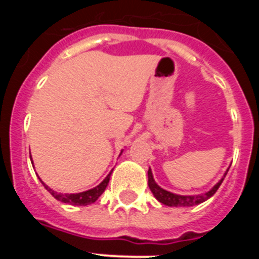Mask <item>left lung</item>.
Instances as JSON below:
<instances>
[{"label":"left lung","mask_w":259,"mask_h":259,"mask_svg":"<svg viewBox=\"0 0 259 259\" xmlns=\"http://www.w3.org/2000/svg\"><path fill=\"white\" fill-rule=\"evenodd\" d=\"M228 170H230V167L226 170L224 175L222 176V179L219 180V182L217 183V184L210 189V191H207L206 193H202V194H188V196H183V194H176V193H172V192L166 191V189L161 188V187L155 183L154 178H153V172L150 168L149 171H148V184H149V188L150 191H152V193L154 194V197L157 198L161 203L166 205V206L191 207V206H194V205H198V203L205 202V201L209 200L211 196H214V193L218 191L222 182H223L226 175H227Z\"/></svg>","instance_id":"left-lung-1"}]
</instances>
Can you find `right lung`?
Here are the masks:
<instances>
[{"mask_svg":"<svg viewBox=\"0 0 259 259\" xmlns=\"http://www.w3.org/2000/svg\"><path fill=\"white\" fill-rule=\"evenodd\" d=\"M123 153V150L120 152V154ZM31 162L33 163V161H32V157H31ZM111 172H113V170L110 171L109 175L105 178L104 180H102L100 184L97 185V187H95V188L92 189H88V191H84V192H80V193H58V192L53 191L52 188H49L47 184H45L42 180L40 179V182L42 183V185L45 187V189H47L48 192H49L50 194H52L53 197L56 198V200L61 201V202H65V203H70V205H76V206H87V205H91V203L96 202V201L98 200V197L101 196L102 193L105 192V189H106L107 184H109V180H110V175H111Z\"/></svg>","mask_w":259,"mask_h":259,"instance_id":"obj_1","label":"right lung"}]
</instances>
